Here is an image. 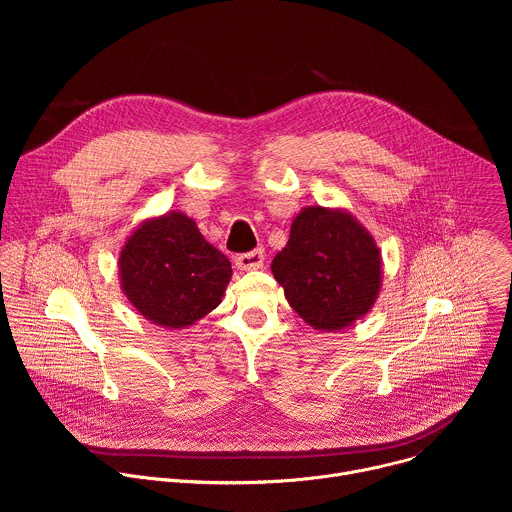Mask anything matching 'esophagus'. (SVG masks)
I'll use <instances>...</instances> for the list:
<instances>
[{
  "mask_svg": "<svg viewBox=\"0 0 512 512\" xmlns=\"http://www.w3.org/2000/svg\"><path fill=\"white\" fill-rule=\"evenodd\" d=\"M237 267L241 271H255V269H263V263H265V253L261 249L257 251H249V253H243L235 259Z\"/></svg>",
  "mask_w": 512,
  "mask_h": 512,
  "instance_id": "esophagus-1",
  "label": "esophagus"
}]
</instances>
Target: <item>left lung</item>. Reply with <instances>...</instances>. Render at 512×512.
Listing matches in <instances>:
<instances>
[{
	"mask_svg": "<svg viewBox=\"0 0 512 512\" xmlns=\"http://www.w3.org/2000/svg\"><path fill=\"white\" fill-rule=\"evenodd\" d=\"M298 316L320 332H340L367 316L383 285L381 249L346 208L306 206L271 263Z\"/></svg>",
	"mask_w": 512,
	"mask_h": 512,
	"instance_id": "left-lung-1",
	"label": "left lung"
}]
</instances>
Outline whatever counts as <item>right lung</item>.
<instances>
[{"label":"right lung","mask_w":512,"mask_h":512,"mask_svg":"<svg viewBox=\"0 0 512 512\" xmlns=\"http://www.w3.org/2000/svg\"><path fill=\"white\" fill-rule=\"evenodd\" d=\"M121 291L148 322L184 330L223 302L231 261L180 210L141 221L119 251Z\"/></svg>","instance_id":"add662e5"}]
</instances>
